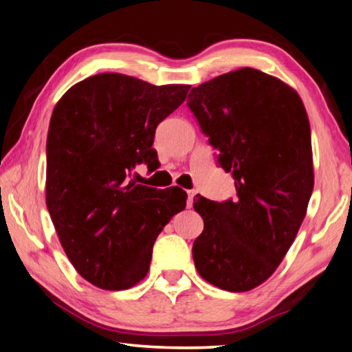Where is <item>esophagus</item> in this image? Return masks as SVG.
Listing matches in <instances>:
<instances>
[{"instance_id": "esophagus-1", "label": "esophagus", "mask_w": 352, "mask_h": 352, "mask_svg": "<svg viewBox=\"0 0 352 352\" xmlns=\"http://www.w3.org/2000/svg\"><path fill=\"white\" fill-rule=\"evenodd\" d=\"M195 190H187V203H188V207L192 206V203H193V197H195Z\"/></svg>"}]
</instances>
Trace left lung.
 <instances>
[{
	"instance_id": "left-lung-1",
	"label": "left lung",
	"mask_w": 352,
	"mask_h": 352,
	"mask_svg": "<svg viewBox=\"0 0 352 352\" xmlns=\"http://www.w3.org/2000/svg\"><path fill=\"white\" fill-rule=\"evenodd\" d=\"M187 106L237 190L235 201L195 199L204 220L195 267L218 289L252 290L276 272L306 217L314 190L306 107L290 85L248 67L193 87Z\"/></svg>"
}]
</instances>
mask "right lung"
I'll list each match as a JSON object with an SVG mask.
<instances>
[{"label": "right lung", "mask_w": 352, "mask_h": 352, "mask_svg": "<svg viewBox=\"0 0 352 352\" xmlns=\"http://www.w3.org/2000/svg\"><path fill=\"white\" fill-rule=\"evenodd\" d=\"M188 89L101 73L68 89L51 115L46 207L68 261L102 290L145 278L160 230L186 209L179 187L160 192L131 176L137 164L157 162L155 128Z\"/></svg>", "instance_id": "obj_1"}]
</instances>
